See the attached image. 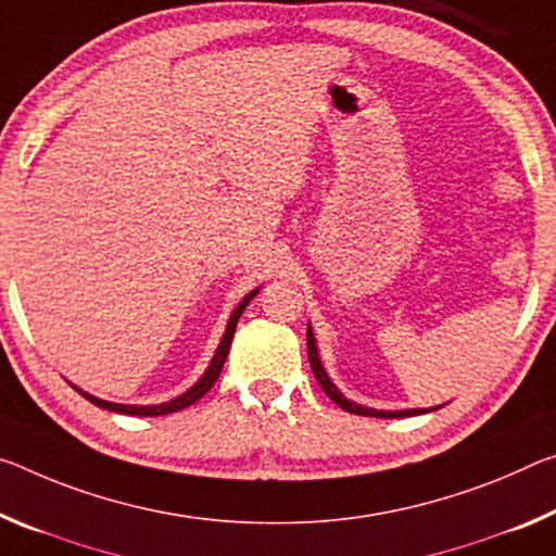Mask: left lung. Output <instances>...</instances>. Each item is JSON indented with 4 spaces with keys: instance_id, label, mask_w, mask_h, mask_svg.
I'll return each instance as SVG.
<instances>
[{
    "instance_id": "1",
    "label": "left lung",
    "mask_w": 556,
    "mask_h": 556,
    "mask_svg": "<svg viewBox=\"0 0 556 556\" xmlns=\"http://www.w3.org/2000/svg\"><path fill=\"white\" fill-rule=\"evenodd\" d=\"M306 354H309V364H312V371H314V378L319 381V386L324 389V393L329 395V399L341 405L343 410L349 413H356V416H374V418H403V416H420V413H428V410H376V408H364V405H358L354 401L343 399V395L339 393L337 386H333L329 381V376H326L321 361H319V351H316V341H314V333H312V326H306ZM433 410V408H430Z\"/></svg>"
}]
</instances>
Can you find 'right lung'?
Masks as SVG:
<instances>
[{"label": "right lung", "instance_id": "1", "mask_svg": "<svg viewBox=\"0 0 556 556\" xmlns=\"http://www.w3.org/2000/svg\"><path fill=\"white\" fill-rule=\"evenodd\" d=\"M257 292H260V289H254V292L247 294V296L242 299V302H240V306H237V309L232 312V316H230V324H227L225 337H223V341H219V346H217V354H215V358H213V364L207 366L205 376H202L200 381H198L195 386H192V389H190L188 393L178 395V399L167 401V403H163V405H121V403L101 401V399H96V395H91V393H84V391H78V389H76V391L81 393L86 401H91L93 405H99V408L113 410V413H126V416H167V413H175V410L188 408V405H192L195 401H200L202 395H205V393L215 386V381L219 378V371H223V366H225V361H227V354H230V346H232V337H235L237 321H240V316H242V312H244V306L252 302L254 294H257Z\"/></svg>", "mask_w": 556, "mask_h": 556}]
</instances>
